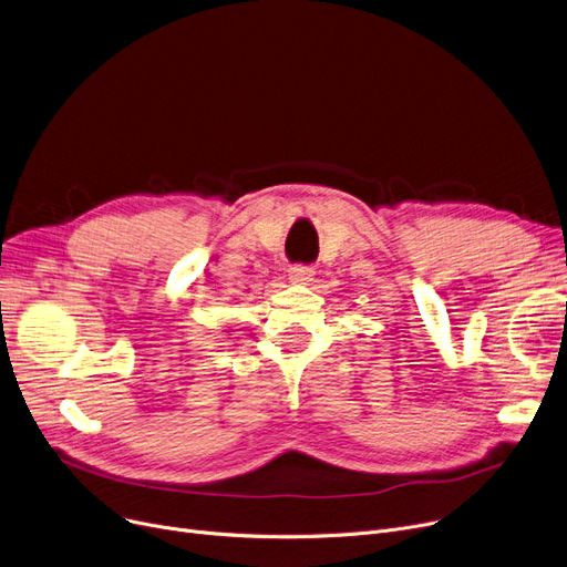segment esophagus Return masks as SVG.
Instances as JSON below:
<instances>
[{"label": "esophagus", "mask_w": 567, "mask_h": 567, "mask_svg": "<svg viewBox=\"0 0 567 567\" xmlns=\"http://www.w3.org/2000/svg\"><path fill=\"white\" fill-rule=\"evenodd\" d=\"M312 276H315V271H312L310 266L299 264V266H291L289 268V280L293 285H308V282H312Z\"/></svg>", "instance_id": "esophagus-1"}]
</instances>
